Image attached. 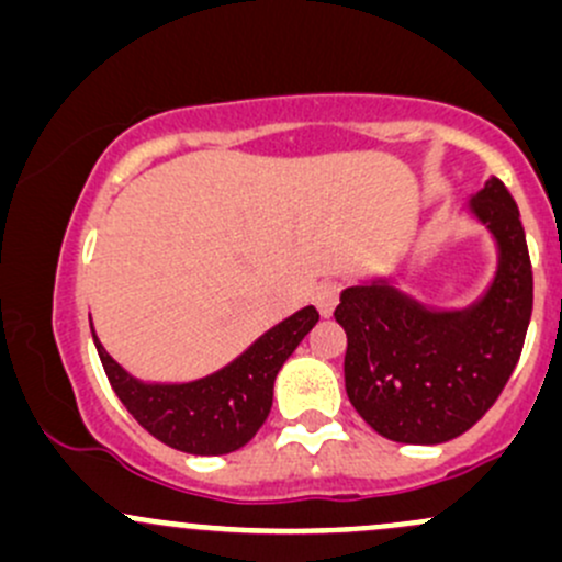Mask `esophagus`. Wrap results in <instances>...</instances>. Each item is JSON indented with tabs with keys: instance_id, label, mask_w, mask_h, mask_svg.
Returning a JSON list of instances; mask_svg holds the SVG:
<instances>
[{
	"instance_id": "1",
	"label": "esophagus",
	"mask_w": 562,
	"mask_h": 562,
	"mask_svg": "<svg viewBox=\"0 0 562 562\" xmlns=\"http://www.w3.org/2000/svg\"><path fill=\"white\" fill-rule=\"evenodd\" d=\"M340 289L342 286L337 281H322L316 289H313V303H316L322 316H331L337 300H340Z\"/></svg>"
}]
</instances>
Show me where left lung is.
I'll use <instances>...</instances> for the list:
<instances>
[{"label": "left lung", "mask_w": 562, "mask_h": 562, "mask_svg": "<svg viewBox=\"0 0 562 562\" xmlns=\"http://www.w3.org/2000/svg\"><path fill=\"white\" fill-rule=\"evenodd\" d=\"M467 211L496 244V273L474 303L434 307L402 292L394 276H375L342 289L335 307L348 335V400L391 442L461 437L493 407L520 359L533 307L520 211L496 177Z\"/></svg>", "instance_id": "left-lung-1"}]
</instances>
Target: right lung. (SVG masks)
Wrapping results in <instances>:
<instances>
[{
	"mask_svg": "<svg viewBox=\"0 0 562 562\" xmlns=\"http://www.w3.org/2000/svg\"><path fill=\"white\" fill-rule=\"evenodd\" d=\"M316 322L318 311L305 305L259 335L231 364L187 383H147L134 378L104 351L93 324L90 331L114 394L138 426L173 450L225 456L244 448L265 424L273 404L276 375Z\"/></svg>",
	"mask_w": 562,
	"mask_h": 562,
	"instance_id": "1",
	"label": "right lung"
}]
</instances>
